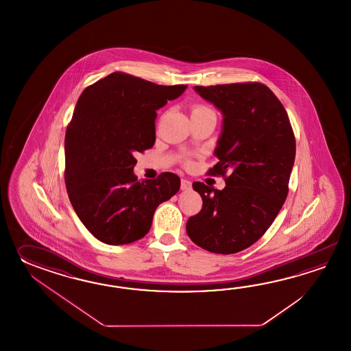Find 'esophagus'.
<instances>
[{
	"mask_svg": "<svg viewBox=\"0 0 351 351\" xmlns=\"http://www.w3.org/2000/svg\"><path fill=\"white\" fill-rule=\"evenodd\" d=\"M191 188H192L191 180H188V179H182V180H180V189H182V191H188V189H191Z\"/></svg>",
	"mask_w": 351,
	"mask_h": 351,
	"instance_id": "1",
	"label": "esophagus"
}]
</instances>
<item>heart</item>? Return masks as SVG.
<instances>
[{
	"label": "heart",
	"mask_w": 351,
	"mask_h": 351,
	"mask_svg": "<svg viewBox=\"0 0 351 351\" xmlns=\"http://www.w3.org/2000/svg\"><path fill=\"white\" fill-rule=\"evenodd\" d=\"M212 112L210 109H209L207 105L204 104H195L192 106V115H195V114H203V112Z\"/></svg>",
	"instance_id": "1"
}]
</instances>
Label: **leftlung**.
<instances>
[{
    "mask_svg": "<svg viewBox=\"0 0 351 351\" xmlns=\"http://www.w3.org/2000/svg\"><path fill=\"white\" fill-rule=\"evenodd\" d=\"M223 114L218 163L210 176H222V191L194 182L202 209L186 222V234L213 254H231L252 246L282 208L296 154L289 115L261 82L195 86Z\"/></svg>",
    "mask_w": 351,
    "mask_h": 351,
    "instance_id": "left-lung-1",
    "label": "left lung"
}]
</instances>
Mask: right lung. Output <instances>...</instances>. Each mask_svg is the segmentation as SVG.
<instances>
[{
	"instance_id": "1",
	"label": "right lung",
	"mask_w": 351,
	"mask_h": 351,
	"mask_svg": "<svg viewBox=\"0 0 351 351\" xmlns=\"http://www.w3.org/2000/svg\"><path fill=\"white\" fill-rule=\"evenodd\" d=\"M186 89L117 71L82 91L65 134V186L99 241L118 246L143 239L158 206L178 192L177 174L141 182L133 168L135 154L156 142V110Z\"/></svg>"
}]
</instances>
